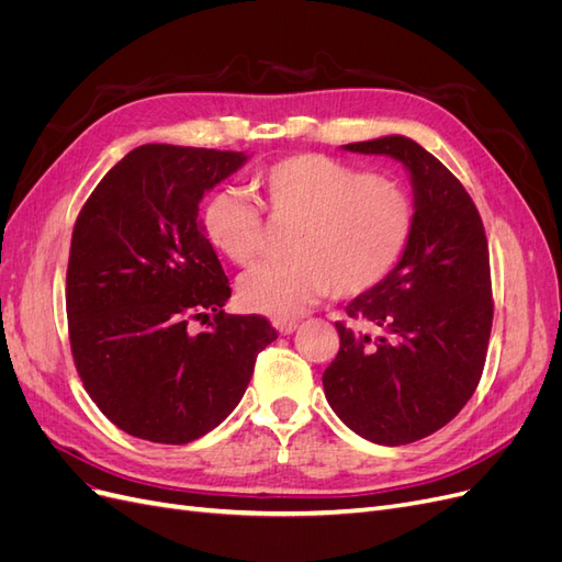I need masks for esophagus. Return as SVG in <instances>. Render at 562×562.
Wrapping results in <instances>:
<instances>
[{
	"mask_svg": "<svg viewBox=\"0 0 562 562\" xmlns=\"http://www.w3.org/2000/svg\"><path fill=\"white\" fill-rule=\"evenodd\" d=\"M274 328L281 335H291V333L297 330V321H274Z\"/></svg>",
	"mask_w": 562,
	"mask_h": 562,
	"instance_id": "obj_1",
	"label": "esophagus"
}]
</instances>
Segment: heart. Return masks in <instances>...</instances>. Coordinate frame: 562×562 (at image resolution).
<instances>
[{
    "mask_svg": "<svg viewBox=\"0 0 562 562\" xmlns=\"http://www.w3.org/2000/svg\"><path fill=\"white\" fill-rule=\"evenodd\" d=\"M269 223L293 225L288 265L252 269L239 281L246 310L295 318L328 295L356 297L378 288L413 239L415 209L403 187L326 155H291L255 173ZM211 246L236 267L262 248V213L239 190L223 187L201 209Z\"/></svg>",
    "mask_w": 562,
    "mask_h": 562,
    "instance_id": "b5f03b06",
    "label": "heart"
}]
</instances>
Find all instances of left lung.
I'll return each instance as SVG.
<instances>
[{
    "label": "left lung",
    "mask_w": 562,
    "mask_h": 562,
    "mask_svg": "<svg viewBox=\"0 0 562 562\" xmlns=\"http://www.w3.org/2000/svg\"><path fill=\"white\" fill-rule=\"evenodd\" d=\"M411 173L415 229L396 269L347 304L323 391L351 431L378 446L431 436L481 382L492 330L487 236L448 168L405 135L345 145Z\"/></svg>",
    "instance_id": "1"
}]
</instances>
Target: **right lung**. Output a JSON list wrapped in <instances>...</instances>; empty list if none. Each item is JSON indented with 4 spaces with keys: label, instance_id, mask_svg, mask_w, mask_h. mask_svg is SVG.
I'll list each match as a JSON object with an SVG mask.
<instances>
[{
    "label": "right lung",
    "instance_id": "1",
    "mask_svg": "<svg viewBox=\"0 0 562 562\" xmlns=\"http://www.w3.org/2000/svg\"><path fill=\"white\" fill-rule=\"evenodd\" d=\"M246 159L140 145L79 211L65 288L75 366L100 413L135 438L184 446L215 429L277 339L265 316L223 312L232 288L199 223L203 194ZM192 319L210 328L194 334Z\"/></svg>",
    "mask_w": 562,
    "mask_h": 562
}]
</instances>
